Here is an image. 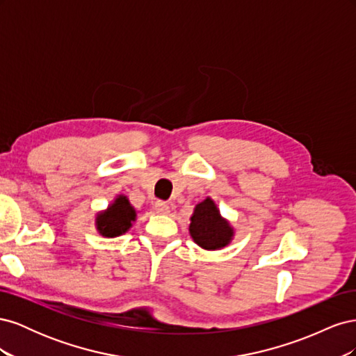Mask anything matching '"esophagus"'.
<instances>
[{
    "label": "esophagus",
    "mask_w": 356,
    "mask_h": 356,
    "mask_svg": "<svg viewBox=\"0 0 356 356\" xmlns=\"http://www.w3.org/2000/svg\"><path fill=\"white\" fill-rule=\"evenodd\" d=\"M154 209H156V212L157 213H169V211H170V208H169V204L166 203V202H163V200H157L156 203H154Z\"/></svg>",
    "instance_id": "34e87169"
}]
</instances>
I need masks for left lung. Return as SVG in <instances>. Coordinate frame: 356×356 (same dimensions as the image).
<instances>
[{
	"label": "left lung",
	"mask_w": 356,
	"mask_h": 356,
	"mask_svg": "<svg viewBox=\"0 0 356 356\" xmlns=\"http://www.w3.org/2000/svg\"><path fill=\"white\" fill-rule=\"evenodd\" d=\"M190 234L193 241L204 250H218L227 245L233 236V230L211 199L199 203L191 217Z\"/></svg>",
	"instance_id": "1"
}]
</instances>
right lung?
<instances>
[{
	"label": "right lung",
	"instance_id": "right-lung-1",
	"mask_svg": "<svg viewBox=\"0 0 356 356\" xmlns=\"http://www.w3.org/2000/svg\"><path fill=\"white\" fill-rule=\"evenodd\" d=\"M135 209L131 207L129 200L124 196H118L108 211L98 215L96 224H98V230L102 236L115 238V236L127 232L132 225V221H135Z\"/></svg>",
	"mask_w": 356,
	"mask_h": 356
}]
</instances>
